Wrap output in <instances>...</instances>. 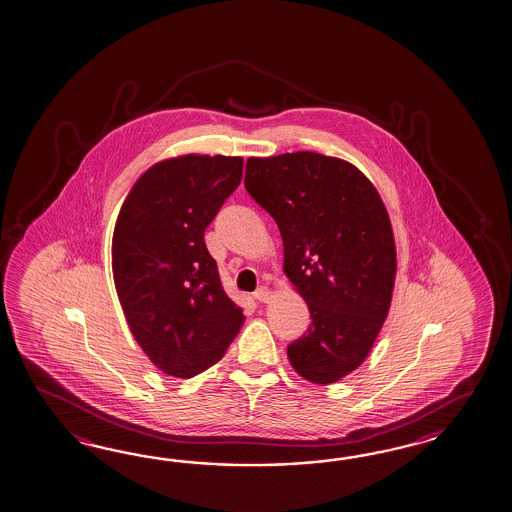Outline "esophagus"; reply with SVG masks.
Returning a JSON list of instances; mask_svg holds the SVG:
<instances>
[{
  "label": "esophagus",
  "instance_id": "esophagus-1",
  "mask_svg": "<svg viewBox=\"0 0 512 512\" xmlns=\"http://www.w3.org/2000/svg\"><path fill=\"white\" fill-rule=\"evenodd\" d=\"M253 298H255L257 302H261V304H266L272 296H270L268 287H261V289H257V291L253 292Z\"/></svg>",
  "mask_w": 512,
  "mask_h": 512
}]
</instances>
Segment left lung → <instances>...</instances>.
<instances>
[{
    "mask_svg": "<svg viewBox=\"0 0 512 512\" xmlns=\"http://www.w3.org/2000/svg\"><path fill=\"white\" fill-rule=\"evenodd\" d=\"M244 186L276 220L283 270L309 305L307 332L287 346L291 365L333 384L365 361L391 305L397 253L386 207L358 167L318 152L249 158Z\"/></svg>",
    "mask_w": 512,
    "mask_h": 512,
    "instance_id": "left-lung-1",
    "label": "left lung"
}]
</instances>
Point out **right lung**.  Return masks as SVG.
Here are the masks:
<instances>
[{
  "label": "right lung",
  "mask_w": 512,
  "mask_h": 512,
  "mask_svg": "<svg viewBox=\"0 0 512 512\" xmlns=\"http://www.w3.org/2000/svg\"><path fill=\"white\" fill-rule=\"evenodd\" d=\"M240 156L188 154L145 171L119 212L113 279L126 322L164 373L192 378L223 358L242 328L205 229L242 180Z\"/></svg>",
  "instance_id": "right-lung-1"
}]
</instances>
